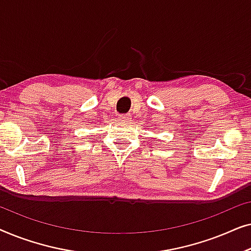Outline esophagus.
I'll list each match as a JSON object with an SVG mask.
<instances>
[{
    "label": "esophagus",
    "instance_id": "esophagus-1",
    "mask_svg": "<svg viewBox=\"0 0 251 251\" xmlns=\"http://www.w3.org/2000/svg\"><path fill=\"white\" fill-rule=\"evenodd\" d=\"M118 118L120 121H128V120H130V115L129 114H119Z\"/></svg>",
    "mask_w": 251,
    "mask_h": 251
}]
</instances>
